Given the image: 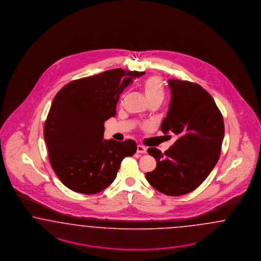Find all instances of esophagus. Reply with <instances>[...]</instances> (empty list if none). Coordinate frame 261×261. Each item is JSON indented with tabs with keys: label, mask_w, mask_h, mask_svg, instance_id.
<instances>
[{
	"label": "esophagus",
	"mask_w": 261,
	"mask_h": 261,
	"mask_svg": "<svg viewBox=\"0 0 261 261\" xmlns=\"http://www.w3.org/2000/svg\"><path fill=\"white\" fill-rule=\"evenodd\" d=\"M137 152H138V153H146V146H141V145H138V146H137Z\"/></svg>",
	"instance_id": "obj_1"
}]
</instances>
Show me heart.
Segmentation results:
<instances>
[{"label":"heart","instance_id":"obj_1","mask_svg":"<svg viewBox=\"0 0 261 261\" xmlns=\"http://www.w3.org/2000/svg\"><path fill=\"white\" fill-rule=\"evenodd\" d=\"M141 88L149 105H160L165 98V87L158 75H151L146 79L141 84Z\"/></svg>","mask_w":261,"mask_h":261}]
</instances>
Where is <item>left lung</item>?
Returning <instances> with one entry per match:
<instances>
[{
  "instance_id": "obj_1",
  "label": "left lung",
  "mask_w": 261,
  "mask_h": 261,
  "mask_svg": "<svg viewBox=\"0 0 261 261\" xmlns=\"http://www.w3.org/2000/svg\"><path fill=\"white\" fill-rule=\"evenodd\" d=\"M168 83L171 102L160 130L176 136L177 141L164 153L155 147L147 149L157 165L146 177L159 192L179 196L198 188L216 166L224 123L213 97L199 84L178 80Z\"/></svg>"
}]
</instances>
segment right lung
I'll return each mask as SVG.
<instances>
[{
	"instance_id": "obj_1",
	"label": "right lung",
	"mask_w": 261,
	"mask_h": 261,
	"mask_svg": "<svg viewBox=\"0 0 261 261\" xmlns=\"http://www.w3.org/2000/svg\"><path fill=\"white\" fill-rule=\"evenodd\" d=\"M145 72L113 69L66 84L53 99L43 137L54 173L75 192L95 194L115 180L121 161L137 150L133 140L104 139L119 95Z\"/></svg>"
}]
</instances>
